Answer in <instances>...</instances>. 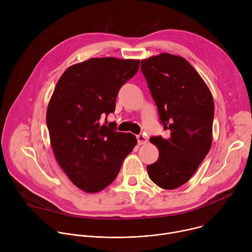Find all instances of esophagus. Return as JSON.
I'll return each instance as SVG.
<instances>
[{
	"mask_svg": "<svg viewBox=\"0 0 252 252\" xmlns=\"http://www.w3.org/2000/svg\"><path fill=\"white\" fill-rule=\"evenodd\" d=\"M136 138H137V143L139 146H141V145H146V143L148 142V138L143 135V134H138V135H136Z\"/></svg>",
	"mask_w": 252,
	"mask_h": 252,
	"instance_id": "34e87169",
	"label": "esophagus"
}]
</instances>
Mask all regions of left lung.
<instances>
[{
    "label": "left lung",
    "mask_w": 252,
    "mask_h": 252,
    "mask_svg": "<svg viewBox=\"0 0 252 252\" xmlns=\"http://www.w3.org/2000/svg\"><path fill=\"white\" fill-rule=\"evenodd\" d=\"M159 120L168 137L153 136L158 161L147 166L152 181L163 189L188 183L208 154L212 143L214 102L194 67L183 57L168 53L141 61Z\"/></svg>",
    "instance_id": "1"
}]
</instances>
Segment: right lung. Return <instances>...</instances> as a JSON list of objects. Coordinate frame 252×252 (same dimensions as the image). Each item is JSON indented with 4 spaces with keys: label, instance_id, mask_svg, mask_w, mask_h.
Masks as SVG:
<instances>
[{
    "label": "right lung",
    "instance_id": "obj_1",
    "mask_svg": "<svg viewBox=\"0 0 252 252\" xmlns=\"http://www.w3.org/2000/svg\"><path fill=\"white\" fill-rule=\"evenodd\" d=\"M139 60L92 58L68 66L48 104L47 126L55 158L69 181L88 193L110 186L136 137L106 126L100 117L115 112L122 86Z\"/></svg>",
    "mask_w": 252,
    "mask_h": 252
}]
</instances>
